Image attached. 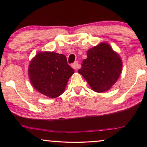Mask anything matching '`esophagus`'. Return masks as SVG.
Here are the masks:
<instances>
[{"label":"esophagus","mask_w":147,"mask_h":147,"mask_svg":"<svg viewBox=\"0 0 147 147\" xmlns=\"http://www.w3.org/2000/svg\"><path fill=\"white\" fill-rule=\"evenodd\" d=\"M71 67H72V68H73V69H74L75 70H77V69H79L80 65V64L78 61H76V62H74L73 64H72Z\"/></svg>","instance_id":"esophagus-1"}]
</instances>
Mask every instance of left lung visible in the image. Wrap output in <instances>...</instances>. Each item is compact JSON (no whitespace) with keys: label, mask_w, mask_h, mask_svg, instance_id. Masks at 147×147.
I'll return each mask as SVG.
<instances>
[{"label":"left lung","mask_w":147,"mask_h":147,"mask_svg":"<svg viewBox=\"0 0 147 147\" xmlns=\"http://www.w3.org/2000/svg\"><path fill=\"white\" fill-rule=\"evenodd\" d=\"M122 61L109 44L100 43L87 51L78 73L83 76L94 91H108L120 77Z\"/></svg>","instance_id":"1"}]
</instances>
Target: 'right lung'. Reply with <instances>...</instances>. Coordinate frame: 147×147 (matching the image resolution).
<instances>
[{
  "instance_id": "right-lung-1",
  "label": "right lung",
  "mask_w": 147,
  "mask_h": 147,
  "mask_svg": "<svg viewBox=\"0 0 147 147\" xmlns=\"http://www.w3.org/2000/svg\"><path fill=\"white\" fill-rule=\"evenodd\" d=\"M74 73L65 55L53 51L39 52L30 61L28 68L34 88L50 98H55L63 93Z\"/></svg>"
}]
</instances>
